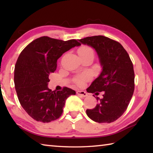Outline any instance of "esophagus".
<instances>
[{
    "mask_svg": "<svg viewBox=\"0 0 153 153\" xmlns=\"http://www.w3.org/2000/svg\"><path fill=\"white\" fill-rule=\"evenodd\" d=\"M76 93H77V95H80V96H82V97H86L87 96H88V94H87L86 92H85V91H82V90H77Z\"/></svg>",
    "mask_w": 153,
    "mask_h": 153,
    "instance_id": "esophagus-1",
    "label": "esophagus"
}]
</instances>
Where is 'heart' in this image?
<instances>
[{"instance_id": "obj_1", "label": "heart", "mask_w": 153, "mask_h": 153, "mask_svg": "<svg viewBox=\"0 0 153 153\" xmlns=\"http://www.w3.org/2000/svg\"><path fill=\"white\" fill-rule=\"evenodd\" d=\"M91 53H93V51L92 50V48H90V47H88V46H82V47H80L78 49V51H77V53H78L79 56H84ZM88 77H89L88 75L85 74L81 77H79V78L77 79L76 82L77 84H81L82 81L88 79Z\"/></svg>"}]
</instances>
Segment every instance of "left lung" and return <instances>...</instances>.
I'll return each mask as SVG.
<instances>
[{
    "label": "left lung",
    "instance_id": "1",
    "mask_svg": "<svg viewBox=\"0 0 153 153\" xmlns=\"http://www.w3.org/2000/svg\"><path fill=\"white\" fill-rule=\"evenodd\" d=\"M83 45L91 46L97 52L102 71L87 88V92H103V97L92 109H87L88 117L95 122L111 123L125 112L134 90L132 62L124 48L117 41L103 36L80 39Z\"/></svg>",
    "mask_w": 153,
    "mask_h": 153
}]
</instances>
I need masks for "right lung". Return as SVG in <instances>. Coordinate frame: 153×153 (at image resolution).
<instances>
[{
    "instance_id": "add662e5",
    "label": "right lung",
    "mask_w": 153,
    "mask_h": 153,
    "mask_svg": "<svg viewBox=\"0 0 153 153\" xmlns=\"http://www.w3.org/2000/svg\"><path fill=\"white\" fill-rule=\"evenodd\" d=\"M81 44L42 36L30 43L20 53L15 66L14 83L21 105L31 117L48 123L61 117L65 100L76 91L48 88L49 75L56 70L58 59Z\"/></svg>"
}]
</instances>
